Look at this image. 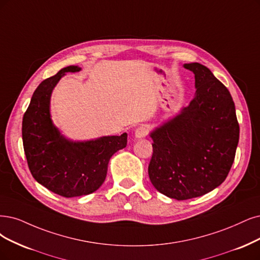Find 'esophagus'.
Masks as SVG:
<instances>
[{
  "label": "esophagus",
  "mask_w": 260,
  "mask_h": 260,
  "mask_svg": "<svg viewBox=\"0 0 260 260\" xmlns=\"http://www.w3.org/2000/svg\"><path fill=\"white\" fill-rule=\"evenodd\" d=\"M148 135V128L146 126H139L135 129V137L136 138H142Z\"/></svg>",
  "instance_id": "34e87169"
}]
</instances>
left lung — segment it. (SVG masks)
<instances>
[{"label":"left lung","mask_w":260,"mask_h":260,"mask_svg":"<svg viewBox=\"0 0 260 260\" xmlns=\"http://www.w3.org/2000/svg\"><path fill=\"white\" fill-rule=\"evenodd\" d=\"M195 75L187 107L153 131L148 172L159 193L177 200L203 196L225 181L235 160L239 123L228 89L200 63L184 64Z\"/></svg>","instance_id":"left-lung-1"}]
</instances>
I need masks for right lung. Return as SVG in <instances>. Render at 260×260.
<instances>
[{"label": "right lung", "mask_w": 260, "mask_h": 260, "mask_svg": "<svg viewBox=\"0 0 260 260\" xmlns=\"http://www.w3.org/2000/svg\"><path fill=\"white\" fill-rule=\"evenodd\" d=\"M80 70L78 66H67L45 79L33 93L22 120L23 149L33 178L66 198L89 195L99 189L107 176L110 157L127 143L126 133L73 141L53 125L50 117L52 90L65 73Z\"/></svg>", "instance_id": "1"}]
</instances>
